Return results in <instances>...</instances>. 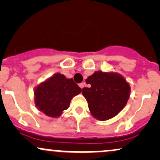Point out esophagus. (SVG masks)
Listing matches in <instances>:
<instances>
[{"label": "esophagus", "mask_w": 160, "mask_h": 160, "mask_svg": "<svg viewBox=\"0 0 160 160\" xmlns=\"http://www.w3.org/2000/svg\"><path fill=\"white\" fill-rule=\"evenodd\" d=\"M80 87L81 88V89H83L84 86H85V82H81V83H80Z\"/></svg>", "instance_id": "1"}]
</instances>
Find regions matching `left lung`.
<instances>
[{
    "label": "left lung",
    "mask_w": 160,
    "mask_h": 160,
    "mask_svg": "<svg viewBox=\"0 0 160 160\" xmlns=\"http://www.w3.org/2000/svg\"><path fill=\"white\" fill-rule=\"evenodd\" d=\"M86 82L89 87H84L82 94L87 101L91 114L98 120L113 118L127 104L131 88L118 73L95 71Z\"/></svg>",
    "instance_id": "1"
}]
</instances>
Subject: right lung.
Returning <instances> with one entry per match:
<instances>
[{"instance_id": "1", "label": "right lung", "mask_w": 160, "mask_h": 160, "mask_svg": "<svg viewBox=\"0 0 160 160\" xmlns=\"http://www.w3.org/2000/svg\"><path fill=\"white\" fill-rule=\"evenodd\" d=\"M81 91L72 78L56 73L34 88V104L44 114L56 118L69 108L71 99Z\"/></svg>"}]
</instances>
